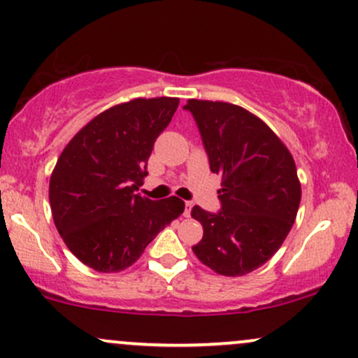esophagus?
<instances>
[{
    "mask_svg": "<svg viewBox=\"0 0 358 358\" xmlns=\"http://www.w3.org/2000/svg\"><path fill=\"white\" fill-rule=\"evenodd\" d=\"M190 210H192V202H185V212H183V215L187 217H190Z\"/></svg>",
    "mask_w": 358,
    "mask_h": 358,
    "instance_id": "34e87169",
    "label": "esophagus"
}]
</instances>
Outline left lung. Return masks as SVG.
Returning <instances> with one entry per match:
<instances>
[{
  "label": "left lung",
  "instance_id": "obj_1",
  "mask_svg": "<svg viewBox=\"0 0 358 358\" xmlns=\"http://www.w3.org/2000/svg\"><path fill=\"white\" fill-rule=\"evenodd\" d=\"M190 110L212 173L222 176L220 210L199 205L192 217L203 227L195 256L222 276H244L276 254L301 202L296 165L271 127L229 102L190 99Z\"/></svg>",
  "mask_w": 358,
  "mask_h": 358
}]
</instances>
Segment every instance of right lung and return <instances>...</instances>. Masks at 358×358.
I'll use <instances>...</instances> for the list:
<instances>
[{"mask_svg": "<svg viewBox=\"0 0 358 358\" xmlns=\"http://www.w3.org/2000/svg\"><path fill=\"white\" fill-rule=\"evenodd\" d=\"M176 97L133 99L87 122L57 159L50 176L52 215L67 248L99 273H117L178 219L183 200H150L136 190L155 141L170 124Z\"/></svg>", "mask_w": 358, "mask_h": 358, "instance_id": "add662e5", "label": "right lung"}]
</instances>
